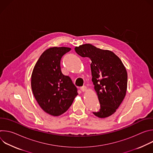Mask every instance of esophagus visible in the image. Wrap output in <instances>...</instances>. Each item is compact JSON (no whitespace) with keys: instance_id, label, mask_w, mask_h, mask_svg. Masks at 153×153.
I'll return each instance as SVG.
<instances>
[{"instance_id":"obj_1","label":"esophagus","mask_w":153,"mask_h":153,"mask_svg":"<svg viewBox=\"0 0 153 153\" xmlns=\"http://www.w3.org/2000/svg\"><path fill=\"white\" fill-rule=\"evenodd\" d=\"M80 90L81 91H82L83 92H86L87 91V88L85 86H82L80 88Z\"/></svg>"}]
</instances>
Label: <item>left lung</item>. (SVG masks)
Returning a JSON list of instances; mask_svg holds the SVG:
<instances>
[{"mask_svg": "<svg viewBox=\"0 0 153 153\" xmlns=\"http://www.w3.org/2000/svg\"><path fill=\"white\" fill-rule=\"evenodd\" d=\"M74 50L80 56L91 60L92 82L100 104V110L93 114L99 118L111 116L126 96L128 75L124 65L111 51L91 44L76 47Z\"/></svg>", "mask_w": 153, "mask_h": 153, "instance_id": "left-lung-1", "label": "left lung"}]
</instances>
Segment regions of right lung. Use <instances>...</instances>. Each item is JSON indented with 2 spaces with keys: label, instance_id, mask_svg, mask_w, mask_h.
Here are the masks:
<instances>
[{
  "label": "right lung",
  "instance_id": "1",
  "mask_svg": "<svg viewBox=\"0 0 153 153\" xmlns=\"http://www.w3.org/2000/svg\"><path fill=\"white\" fill-rule=\"evenodd\" d=\"M68 47H51L37 61L31 74V89L38 104L45 113L59 116L66 112L78 95L71 78L62 74V57Z\"/></svg>",
  "mask_w": 153,
  "mask_h": 153
}]
</instances>
